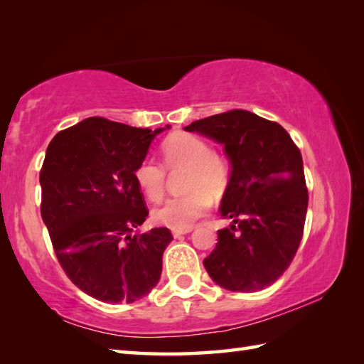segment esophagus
<instances>
[{
    "label": "esophagus",
    "mask_w": 364,
    "mask_h": 364,
    "mask_svg": "<svg viewBox=\"0 0 364 364\" xmlns=\"http://www.w3.org/2000/svg\"><path fill=\"white\" fill-rule=\"evenodd\" d=\"M192 231V228L189 227V228H180V230H172V235H173V237H180V236H183V235H188V233H191Z\"/></svg>",
    "instance_id": "34e87169"
}]
</instances>
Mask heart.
Returning <instances> with one entry per match:
<instances>
[{"mask_svg":"<svg viewBox=\"0 0 364 364\" xmlns=\"http://www.w3.org/2000/svg\"><path fill=\"white\" fill-rule=\"evenodd\" d=\"M162 159L170 172L184 170L181 188L186 194L166 200L151 211V220L168 228H189L208 211L211 198L225 194L230 184L228 162L213 153L210 144L189 133H175L162 144ZM134 180L150 200L164 194L166 170L151 158L139 162Z\"/></svg>","mask_w":364,"mask_h":364,"instance_id":"b5f03b06","label":"heart"}]
</instances>
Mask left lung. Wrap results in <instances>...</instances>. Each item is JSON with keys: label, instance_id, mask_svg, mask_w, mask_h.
Instances as JSON below:
<instances>
[{"label": "left lung", "instance_id": "obj_1", "mask_svg": "<svg viewBox=\"0 0 364 364\" xmlns=\"http://www.w3.org/2000/svg\"><path fill=\"white\" fill-rule=\"evenodd\" d=\"M184 129L223 145L231 167L220 215L233 223L218 231L206 272L228 291L267 288L288 269L304 235L308 191L300 150L282 125L242 109Z\"/></svg>", "mask_w": 364, "mask_h": 364}]
</instances>
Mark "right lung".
I'll list each match as a JSON object with an SVG mask.
<instances>
[{"instance_id":"1","label":"right lung","mask_w":364,"mask_h":364,"mask_svg":"<svg viewBox=\"0 0 364 364\" xmlns=\"http://www.w3.org/2000/svg\"><path fill=\"white\" fill-rule=\"evenodd\" d=\"M166 128H133L89 117L60 131L41 170L42 219L60 266L87 296L136 301L158 284L168 228L137 230L149 215L134 180Z\"/></svg>"}]
</instances>
